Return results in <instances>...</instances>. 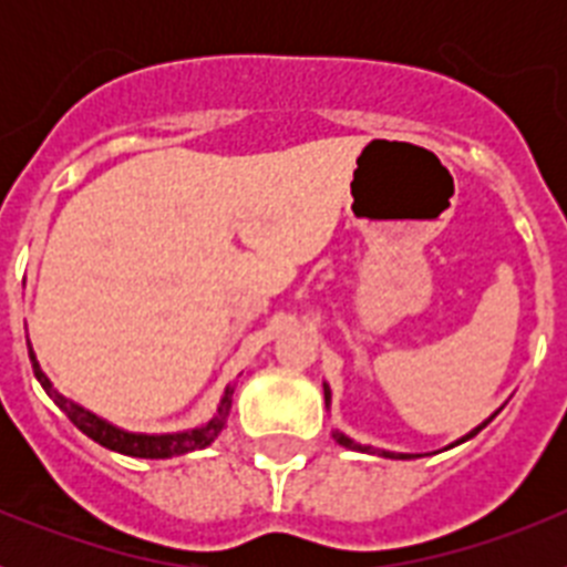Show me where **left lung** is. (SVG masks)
I'll return each instance as SVG.
<instances>
[{
	"instance_id": "1",
	"label": "left lung",
	"mask_w": 567,
	"mask_h": 567,
	"mask_svg": "<svg viewBox=\"0 0 567 567\" xmlns=\"http://www.w3.org/2000/svg\"><path fill=\"white\" fill-rule=\"evenodd\" d=\"M323 398H327V405H329V398H332V394H329V385H327V383H323ZM485 423H488V420H485ZM485 423H483V425H485ZM483 425H477L474 432L465 434V437L460 440V443H465V440H468V437H474V434H477L480 429H483ZM334 440H338L340 445H346V449H354V452H374L372 445L354 443V440H349V437H346V434H340V432H334ZM380 454H383V457H394V460H409V457H412V454H394V452H380Z\"/></svg>"
}]
</instances>
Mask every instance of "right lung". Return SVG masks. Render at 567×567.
Segmentation results:
<instances>
[{
    "label": "right lung",
    "instance_id": "obj_1",
    "mask_svg": "<svg viewBox=\"0 0 567 567\" xmlns=\"http://www.w3.org/2000/svg\"><path fill=\"white\" fill-rule=\"evenodd\" d=\"M28 352H30V363H33V374H37V380L42 383L44 392L53 398V403L68 414L70 423L76 425L79 432L87 434L90 440H96L99 445L110 449V452L127 454V457L167 460V457H178V454L207 449V445L215 443V437L221 434L224 420H227L229 405H233V389H227L221 398V405H218V414H215L207 425H202V429H193V432H182V434H130V432H122V429H115V425H110L107 420L96 417V414L82 409V405L70 403L64 394H59L56 389H53V383L48 380V374L39 369L37 358H33V349H28Z\"/></svg>",
    "mask_w": 567,
    "mask_h": 567
}]
</instances>
